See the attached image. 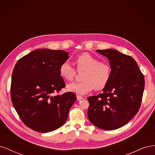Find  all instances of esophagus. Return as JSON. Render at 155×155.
<instances>
[{"mask_svg": "<svg viewBox=\"0 0 155 155\" xmlns=\"http://www.w3.org/2000/svg\"><path fill=\"white\" fill-rule=\"evenodd\" d=\"M82 99H83V97L82 96H77V100H78V101H80V100H81Z\"/></svg>", "mask_w": 155, "mask_h": 155, "instance_id": "esophagus-1", "label": "esophagus"}]
</instances>
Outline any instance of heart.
<instances>
[{"label":"heart","mask_w":155,"mask_h":155,"mask_svg":"<svg viewBox=\"0 0 155 155\" xmlns=\"http://www.w3.org/2000/svg\"><path fill=\"white\" fill-rule=\"evenodd\" d=\"M76 70L82 72V82L68 85V90L83 95L91 91L94 88L100 91L104 88L111 77L110 65L94 57L91 54L85 52L76 56L74 59ZM59 75L65 81H72L76 75V70L68 62L63 63L59 69Z\"/></svg>","instance_id":"1"}]
</instances>
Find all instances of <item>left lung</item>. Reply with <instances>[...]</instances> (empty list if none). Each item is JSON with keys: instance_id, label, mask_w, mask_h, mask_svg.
I'll use <instances>...</instances> for the list:
<instances>
[{"instance_id": "obj_1", "label": "left lung", "mask_w": 155, "mask_h": 155, "mask_svg": "<svg viewBox=\"0 0 155 155\" xmlns=\"http://www.w3.org/2000/svg\"><path fill=\"white\" fill-rule=\"evenodd\" d=\"M96 51L109 59L112 73L103 93L88 97V118L98 128L114 130L128 123L138 112L144 76L130 56L114 49Z\"/></svg>"}]
</instances>
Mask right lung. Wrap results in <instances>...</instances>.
Returning a JSON list of instances; mask_svg holds the SVG:
<instances>
[{
    "instance_id": "right-lung-1",
    "label": "right lung",
    "mask_w": 155,
    "mask_h": 155,
    "mask_svg": "<svg viewBox=\"0 0 155 155\" xmlns=\"http://www.w3.org/2000/svg\"><path fill=\"white\" fill-rule=\"evenodd\" d=\"M63 50L39 49L18 59L13 68L11 99L28 127L48 133L61 127L76 100L71 92L59 95L65 87L59 69L68 59Z\"/></svg>"
}]
</instances>
